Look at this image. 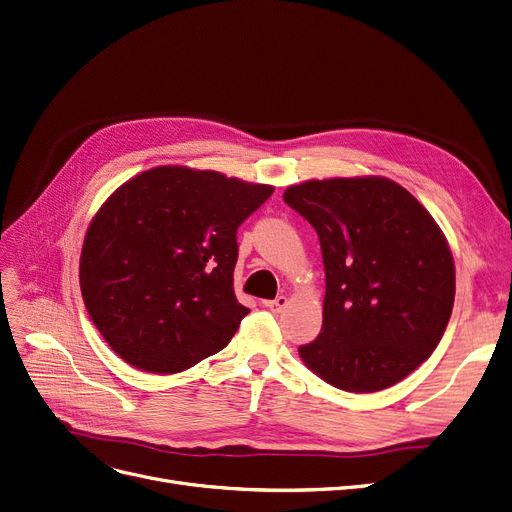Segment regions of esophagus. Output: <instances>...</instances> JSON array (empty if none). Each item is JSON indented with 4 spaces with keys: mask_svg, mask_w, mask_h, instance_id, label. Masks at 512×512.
Instances as JSON below:
<instances>
[{
    "mask_svg": "<svg viewBox=\"0 0 512 512\" xmlns=\"http://www.w3.org/2000/svg\"><path fill=\"white\" fill-rule=\"evenodd\" d=\"M286 305H288V299H286L284 295H278V297L272 299V301H265V307L272 309V311H282Z\"/></svg>",
    "mask_w": 512,
    "mask_h": 512,
    "instance_id": "esophagus-1",
    "label": "esophagus"
}]
</instances>
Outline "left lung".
<instances>
[{"label":"left lung","mask_w":512,"mask_h":512,"mask_svg":"<svg viewBox=\"0 0 512 512\" xmlns=\"http://www.w3.org/2000/svg\"><path fill=\"white\" fill-rule=\"evenodd\" d=\"M282 198L318 232L326 274L322 332L299 347L303 364L351 393L406 379L454 307V257L437 221L381 175L309 180Z\"/></svg>","instance_id":"8db88e82"}]
</instances>
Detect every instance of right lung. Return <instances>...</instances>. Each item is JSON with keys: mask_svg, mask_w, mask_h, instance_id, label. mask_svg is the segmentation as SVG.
<instances>
[{"mask_svg": "<svg viewBox=\"0 0 512 512\" xmlns=\"http://www.w3.org/2000/svg\"><path fill=\"white\" fill-rule=\"evenodd\" d=\"M272 192L161 165L106 198L85 232L79 284L87 314L121 360L175 374L230 343L249 314L234 295L236 230Z\"/></svg>", "mask_w": 512, "mask_h": 512, "instance_id": "1", "label": "right lung"}]
</instances>
